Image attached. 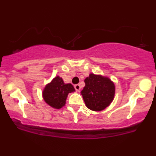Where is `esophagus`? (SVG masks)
I'll use <instances>...</instances> for the list:
<instances>
[{"instance_id": "1", "label": "esophagus", "mask_w": 156, "mask_h": 156, "mask_svg": "<svg viewBox=\"0 0 156 156\" xmlns=\"http://www.w3.org/2000/svg\"><path fill=\"white\" fill-rule=\"evenodd\" d=\"M74 87H75V89H76V91H79L80 89V84H76V85L74 86Z\"/></svg>"}]
</instances>
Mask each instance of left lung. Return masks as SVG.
<instances>
[{"label": "left lung", "mask_w": 156, "mask_h": 156, "mask_svg": "<svg viewBox=\"0 0 156 156\" xmlns=\"http://www.w3.org/2000/svg\"><path fill=\"white\" fill-rule=\"evenodd\" d=\"M84 82L85 87L80 93L87 108L100 112L111 104L115 94V86L108 78L91 73Z\"/></svg>", "instance_id": "1"}]
</instances>
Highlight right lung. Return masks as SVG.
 <instances>
[{
	"instance_id": "obj_1",
	"label": "right lung",
	"mask_w": 156,
	"mask_h": 156,
	"mask_svg": "<svg viewBox=\"0 0 156 156\" xmlns=\"http://www.w3.org/2000/svg\"><path fill=\"white\" fill-rule=\"evenodd\" d=\"M75 92L71 83H64L59 76H56L44 87L42 96L46 103L53 108L59 109L64 106L69 93Z\"/></svg>"
}]
</instances>
